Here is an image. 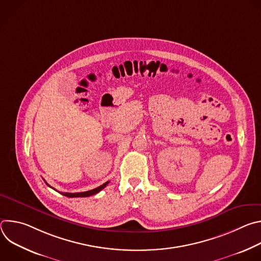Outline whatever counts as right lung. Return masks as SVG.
<instances>
[{"label":"right lung","mask_w":261,"mask_h":261,"mask_svg":"<svg viewBox=\"0 0 261 261\" xmlns=\"http://www.w3.org/2000/svg\"><path fill=\"white\" fill-rule=\"evenodd\" d=\"M109 181H106V182H104L103 185H101V186H99V187H97V188H95V189H93V190H90V191H87V192H80V193H66V192H62L61 194H63L64 196H67V197H88V196H91V195H94V194H97L98 192H100L102 189H104L106 186H107V184H108ZM46 185H48L47 182H46ZM49 186V185H48ZM50 187V186H49ZM51 188V187H50ZM54 189V188H53Z\"/></svg>","instance_id":"right-lung-1"}]
</instances>
